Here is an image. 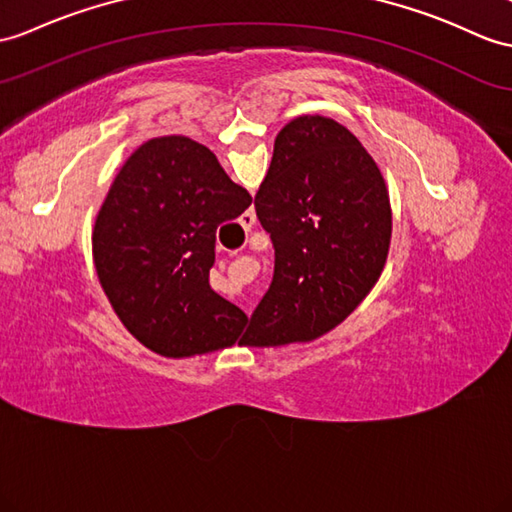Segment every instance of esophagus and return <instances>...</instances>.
<instances>
[{"label": "esophagus", "instance_id": "obj_1", "mask_svg": "<svg viewBox=\"0 0 512 512\" xmlns=\"http://www.w3.org/2000/svg\"><path fill=\"white\" fill-rule=\"evenodd\" d=\"M252 226H254V213H245V215L241 217V228H243L245 232H249V230H252Z\"/></svg>", "mask_w": 512, "mask_h": 512}]
</instances>
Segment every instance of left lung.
I'll return each mask as SVG.
<instances>
[{"mask_svg":"<svg viewBox=\"0 0 512 512\" xmlns=\"http://www.w3.org/2000/svg\"><path fill=\"white\" fill-rule=\"evenodd\" d=\"M254 206L273 243V278L241 341H313L363 302L386 263L391 204L382 173L341 123L299 117L276 136Z\"/></svg>","mask_w":512,"mask_h":512,"instance_id":"1","label":"left lung"}]
</instances>
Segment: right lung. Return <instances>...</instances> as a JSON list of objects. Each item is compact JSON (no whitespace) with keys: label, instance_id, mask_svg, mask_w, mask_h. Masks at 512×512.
I'll use <instances>...</instances> for the list:
<instances>
[{"label":"right lung","instance_id":"add662e5","mask_svg":"<svg viewBox=\"0 0 512 512\" xmlns=\"http://www.w3.org/2000/svg\"><path fill=\"white\" fill-rule=\"evenodd\" d=\"M252 204L217 156L186 136L143 143L117 173L93 228L99 282L136 339L169 358L232 345L245 313L208 284L221 223Z\"/></svg>","mask_w":512,"mask_h":512}]
</instances>
